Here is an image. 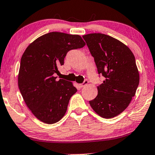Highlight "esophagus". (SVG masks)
Instances as JSON below:
<instances>
[{
	"label": "esophagus",
	"instance_id": "1",
	"mask_svg": "<svg viewBox=\"0 0 155 155\" xmlns=\"http://www.w3.org/2000/svg\"><path fill=\"white\" fill-rule=\"evenodd\" d=\"M87 83H88V81L85 80L84 81H83V83L79 84V86H80V87H83L84 86H85L86 85H87Z\"/></svg>",
	"mask_w": 155,
	"mask_h": 155
}]
</instances>
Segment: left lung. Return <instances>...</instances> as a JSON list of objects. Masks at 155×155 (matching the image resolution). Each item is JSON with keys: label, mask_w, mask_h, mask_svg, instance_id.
<instances>
[{"label": "left lung", "mask_w": 155, "mask_h": 155, "mask_svg": "<svg viewBox=\"0 0 155 155\" xmlns=\"http://www.w3.org/2000/svg\"><path fill=\"white\" fill-rule=\"evenodd\" d=\"M83 38L98 73L105 78L97 87V97L89 103L99 116L111 119L127 108L138 87L139 74L134 56L128 47L106 34H89Z\"/></svg>", "instance_id": "obj_1"}]
</instances>
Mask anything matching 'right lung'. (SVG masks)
I'll return each mask as SVG.
<instances>
[{"mask_svg": "<svg viewBox=\"0 0 155 155\" xmlns=\"http://www.w3.org/2000/svg\"><path fill=\"white\" fill-rule=\"evenodd\" d=\"M85 43L79 35L48 33L33 41L21 59L18 77L20 92L27 106L41 121L58 122L64 116L70 98L77 92L72 83L56 80L58 66L64 64L69 51Z\"/></svg>", "mask_w": 155, "mask_h": 155, "instance_id": "right-lung-1", "label": "right lung"}]
</instances>
